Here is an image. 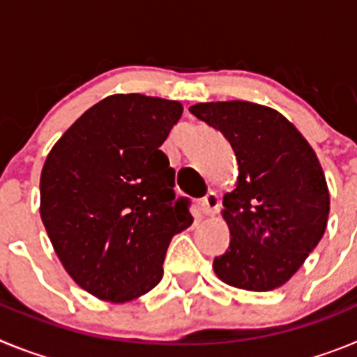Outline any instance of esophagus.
I'll return each instance as SVG.
<instances>
[{"label": "esophagus", "mask_w": 357, "mask_h": 357, "mask_svg": "<svg viewBox=\"0 0 357 357\" xmlns=\"http://www.w3.org/2000/svg\"><path fill=\"white\" fill-rule=\"evenodd\" d=\"M220 207V197L214 191H209L204 198L198 200V209L204 214H213Z\"/></svg>", "instance_id": "esophagus-1"}]
</instances>
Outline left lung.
I'll list each match as a JSON object with an SVG mask.
<instances>
[{"instance_id": "1", "label": "left lung", "mask_w": 357, "mask_h": 357, "mask_svg": "<svg viewBox=\"0 0 357 357\" xmlns=\"http://www.w3.org/2000/svg\"><path fill=\"white\" fill-rule=\"evenodd\" d=\"M189 112L222 132L239 166L238 185L223 197L230 243L214 272L239 289L279 288L327 227L329 191L313 148L284 116L257 103H198Z\"/></svg>"}]
</instances>
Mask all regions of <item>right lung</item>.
Segmentation results:
<instances>
[{"label": "right lung", "instance_id": "1", "mask_svg": "<svg viewBox=\"0 0 357 357\" xmlns=\"http://www.w3.org/2000/svg\"><path fill=\"white\" fill-rule=\"evenodd\" d=\"M182 105L114 94L91 107L50 151L40 175V218L66 272L110 302L144 295L162 279L175 234L193 223L175 198V169L160 144Z\"/></svg>", "mask_w": 357, "mask_h": 357}]
</instances>
